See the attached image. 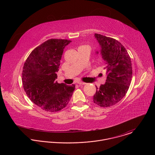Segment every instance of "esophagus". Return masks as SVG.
<instances>
[{
    "instance_id": "1",
    "label": "esophagus",
    "mask_w": 155,
    "mask_h": 155,
    "mask_svg": "<svg viewBox=\"0 0 155 155\" xmlns=\"http://www.w3.org/2000/svg\"><path fill=\"white\" fill-rule=\"evenodd\" d=\"M78 84H80V85H84V84H86V83L83 82V81H78Z\"/></svg>"
}]
</instances>
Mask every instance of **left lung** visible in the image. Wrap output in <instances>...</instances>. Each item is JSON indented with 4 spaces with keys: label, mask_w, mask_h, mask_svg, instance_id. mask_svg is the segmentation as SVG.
Here are the masks:
<instances>
[{
    "label": "left lung",
    "mask_w": 155,
    "mask_h": 155,
    "mask_svg": "<svg viewBox=\"0 0 155 155\" xmlns=\"http://www.w3.org/2000/svg\"><path fill=\"white\" fill-rule=\"evenodd\" d=\"M94 36L101 48L107 76L105 84L99 88L96 86L93 102L100 107H108L126 95L132 80V63L127 50L120 41L99 34Z\"/></svg>",
    "instance_id": "1"
}]
</instances>
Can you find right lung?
I'll list each match as a JSON object with an SVG mask.
<instances>
[{
  "label": "right lung",
  "mask_w": 155,
  "mask_h": 155,
  "mask_svg": "<svg viewBox=\"0 0 155 155\" xmlns=\"http://www.w3.org/2000/svg\"><path fill=\"white\" fill-rule=\"evenodd\" d=\"M66 39L51 38L36 47L24 64L22 82L31 101L47 112H54L66 107L75 85L58 83L55 80Z\"/></svg>",
  "instance_id": "right-lung-1"
}]
</instances>
